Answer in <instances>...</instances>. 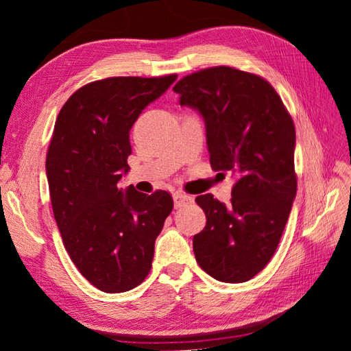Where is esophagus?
<instances>
[{"label":"esophagus","mask_w":351,"mask_h":351,"mask_svg":"<svg viewBox=\"0 0 351 351\" xmlns=\"http://www.w3.org/2000/svg\"><path fill=\"white\" fill-rule=\"evenodd\" d=\"M173 199H174V206L176 208H180V206H184L186 204H192L193 202V197L189 196L183 192H176L173 195Z\"/></svg>","instance_id":"obj_1"}]
</instances>
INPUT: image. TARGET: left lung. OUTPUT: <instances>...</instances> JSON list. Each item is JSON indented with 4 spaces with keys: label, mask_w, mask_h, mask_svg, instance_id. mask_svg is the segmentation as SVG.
Wrapping results in <instances>:
<instances>
[{
    "label": "left lung",
    "mask_w": 351,
    "mask_h": 351,
    "mask_svg": "<svg viewBox=\"0 0 351 351\" xmlns=\"http://www.w3.org/2000/svg\"><path fill=\"white\" fill-rule=\"evenodd\" d=\"M173 90L204 117L212 168L237 178L230 205L196 197L206 215L196 261L218 281H249L274 256L295 197L291 115L267 80L232 67L189 74Z\"/></svg>",
    "instance_id": "1"
}]
</instances>
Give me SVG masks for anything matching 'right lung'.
I'll use <instances>...</instances> for the list:
<instances>
[{
	"label": "right lung",
	"instance_id": "right-lung-1",
	"mask_svg": "<svg viewBox=\"0 0 351 351\" xmlns=\"http://www.w3.org/2000/svg\"><path fill=\"white\" fill-rule=\"evenodd\" d=\"M176 79L92 82L57 117L45 164L52 210L73 263L101 291H129L146 278L155 240L173 210L165 190L147 196L119 183L130 169L134 121Z\"/></svg>",
	"mask_w": 351,
	"mask_h": 351
}]
</instances>
